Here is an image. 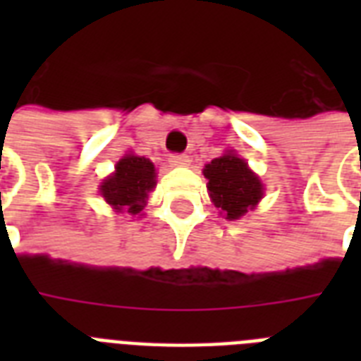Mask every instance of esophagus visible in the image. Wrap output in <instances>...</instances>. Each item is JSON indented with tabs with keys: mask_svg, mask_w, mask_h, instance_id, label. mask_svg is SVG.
Returning <instances> with one entry per match:
<instances>
[{
	"mask_svg": "<svg viewBox=\"0 0 361 361\" xmlns=\"http://www.w3.org/2000/svg\"><path fill=\"white\" fill-rule=\"evenodd\" d=\"M170 164L172 166H187L189 164V157L183 155V153H174V155H170Z\"/></svg>",
	"mask_w": 361,
	"mask_h": 361,
	"instance_id": "34e87169",
	"label": "esophagus"
}]
</instances>
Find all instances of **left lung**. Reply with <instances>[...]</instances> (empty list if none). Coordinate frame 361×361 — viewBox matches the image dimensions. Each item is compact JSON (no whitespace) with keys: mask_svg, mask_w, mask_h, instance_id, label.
Instances as JSON below:
<instances>
[{"mask_svg":"<svg viewBox=\"0 0 361 361\" xmlns=\"http://www.w3.org/2000/svg\"><path fill=\"white\" fill-rule=\"evenodd\" d=\"M204 178L208 180V191L215 208L225 219H240L257 208L264 197L262 181L249 169L245 159L238 157L234 152L223 153L204 166Z\"/></svg>","mask_w":361,"mask_h":361,"instance_id":"left-lung-1","label":"left lung"}]
</instances>
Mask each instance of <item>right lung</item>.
Listing matches in <instances>:
<instances>
[{"label":"right lung","instance_id":"add662e5","mask_svg":"<svg viewBox=\"0 0 361 361\" xmlns=\"http://www.w3.org/2000/svg\"><path fill=\"white\" fill-rule=\"evenodd\" d=\"M155 166L149 159L127 153L116 164L114 174H110L99 185L101 195L116 212L140 215L147 202V195L155 187Z\"/></svg>","mask_w":361,"mask_h":361}]
</instances>
